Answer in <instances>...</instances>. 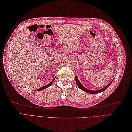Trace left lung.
Returning <instances> with one entry per match:
<instances>
[{"label": "left lung", "instance_id": "1", "mask_svg": "<svg viewBox=\"0 0 132 132\" xmlns=\"http://www.w3.org/2000/svg\"><path fill=\"white\" fill-rule=\"evenodd\" d=\"M113 80H113L112 81H111L110 83H109V84H108V85L107 86H106L105 87H104V88H103L102 89H100V90H95V91L94 90V91H93V90H88V89H86L85 87H84V86L82 85V84H81V82L79 81L78 79H77V76H75V81H76V84H77V86H78L80 89H81L82 90L84 91V92H86V93H87L92 94H97V93H101V92H104V91L105 90L108 88V87L109 86V85H110V84H111V83H112V82L113 81Z\"/></svg>", "mask_w": 132, "mask_h": 132}]
</instances>
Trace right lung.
Returning a JSON list of instances; mask_svg holds the SVG:
<instances>
[{"label":"right lung","instance_id":"right-lung-1","mask_svg":"<svg viewBox=\"0 0 132 132\" xmlns=\"http://www.w3.org/2000/svg\"><path fill=\"white\" fill-rule=\"evenodd\" d=\"M54 80H55V79H54L52 81H51L50 84H48V85H46V86H43V87H40V88H39V89H37V91H40V90H44V89H45L47 88V87H49L50 85H51V84L53 82Z\"/></svg>","mask_w":132,"mask_h":132}]
</instances>
